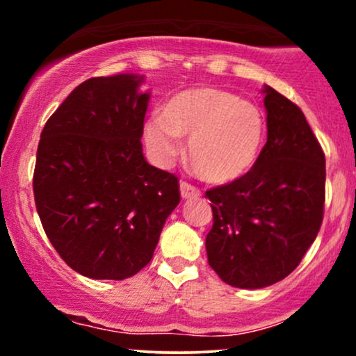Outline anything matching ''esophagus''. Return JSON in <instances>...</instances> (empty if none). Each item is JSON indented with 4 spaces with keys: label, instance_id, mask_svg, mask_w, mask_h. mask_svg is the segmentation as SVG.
Listing matches in <instances>:
<instances>
[{
    "label": "esophagus",
    "instance_id": "34e87169",
    "mask_svg": "<svg viewBox=\"0 0 356 356\" xmlns=\"http://www.w3.org/2000/svg\"><path fill=\"white\" fill-rule=\"evenodd\" d=\"M201 195V191L197 187L191 186L189 182H181V197L182 199H197Z\"/></svg>",
    "mask_w": 356,
    "mask_h": 356
}]
</instances>
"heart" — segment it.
Here are the masks:
<instances>
[{
    "label": "heart",
    "instance_id": "obj_1",
    "mask_svg": "<svg viewBox=\"0 0 356 356\" xmlns=\"http://www.w3.org/2000/svg\"><path fill=\"white\" fill-rule=\"evenodd\" d=\"M266 124L261 110L227 90H184L145 125L149 149L162 164L181 154L179 137H189L187 159L194 172L212 184L243 177L263 147Z\"/></svg>",
    "mask_w": 356,
    "mask_h": 356
}]
</instances>
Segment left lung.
<instances>
[{"instance_id":"left-lung-1","label":"left lung","mask_w":356,"mask_h":356,"mask_svg":"<svg viewBox=\"0 0 356 356\" xmlns=\"http://www.w3.org/2000/svg\"><path fill=\"white\" fill-rule=\"evenodd\" d=\"M268 140L248 174L206 192L209 266L243 289L284 280L316 239L325 207V154L298 105L264 85Z\"/></svg>"}]
</instances>
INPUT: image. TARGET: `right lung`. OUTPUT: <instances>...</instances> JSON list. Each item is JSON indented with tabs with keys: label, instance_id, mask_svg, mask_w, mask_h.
I'll return each mask as SVG.
<instances>
[{
	"label": "right lung",
	"instance_id": "1",
	"mask_svg": "<svg viewBox=\"0 0 356 356\" xmlns=\"http://www.w3.org/2000/svg\"><path fill=\"white\" fill-rule=\"evenodd\" d=\"M120 73L80 83L48 118L36 150L35 204L61 259L92 280H125L152 259L181 201L174 174L142 152L150 93Z\"/></svg>",
	"mask_w": 356,
	"mask_h": 356
}]
</instances>
